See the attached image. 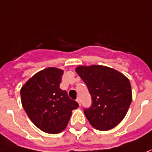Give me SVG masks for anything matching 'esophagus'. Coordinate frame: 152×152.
Wrapping results in <instances>:
<instances>
[{"mask_svg":"<svg viewBox=\"0 0 152 152\" xmlns=\"http://www.w3.org/2000/svg\"><path fill=\"white\" fill-rule=\"evenodd\" d=\"M76 101L78 102V104H79V105L80 106V99L79 97H78V98L76 99Z\"/></svg>","mask_w":152,"mask_h":152,"instance_id":"34e87169","label":"esophagus"}]
</instances>
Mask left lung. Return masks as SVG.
Segmentation results:
<instances>
[{"mask_svg": "<svg viewBox=\"0 0 152 152\" xmlns=\"http://www.w3.org/2000/svg\"><path fill=\"white\" fill-rule=\"evenodd\" d=\"M76 72L91 95V106L84 109L91 126L100 131L116 127L131 104L132 95L129 80L105 66H79Z\"/></svg>", "mask_w": 152, "mask_h": 152, "instance_id": "8db88e82", "label": "left lung"}]
</instances>
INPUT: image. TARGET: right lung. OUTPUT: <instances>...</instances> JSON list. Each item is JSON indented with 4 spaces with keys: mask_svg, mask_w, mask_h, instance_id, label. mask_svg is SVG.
<instances>
[{
    "mask_svg": "<svg viewBox=\"0 0 152 152\" xmlns=\"http://www.w3.org/2000/svg\"><path fill=\"white\" fill-rule=\"evenodd\" d=\"M63 71L48 67L36 73L22 86L21 103L36 127L50 134L62 132L67 126L72 111L78 103L61 90Z\"/></svg>",
    "mask_w": 152,
    "mask_h": 152,
    "instance_id": "add662e5",
    "label": "right lung"
}]
</instances>
